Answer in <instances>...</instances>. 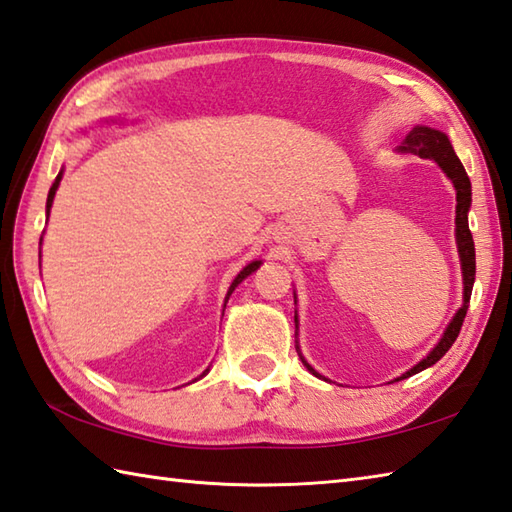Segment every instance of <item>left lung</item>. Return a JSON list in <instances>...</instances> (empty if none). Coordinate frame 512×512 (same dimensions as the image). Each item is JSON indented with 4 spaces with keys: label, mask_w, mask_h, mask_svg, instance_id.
<instances>
[{
    "label": "left lung",
    "mask_w": 512,
    "mask_h": 512,
    "mask_svg": "<svg viewBox=\"0 0 512 512\" xmlns=\"http://www.w3.org/2000/svg\"><path fill=\"white\" fill-rule=\"evenodd\" d=\"M398 152L402 154H417L420 159H431L437 165H440L442 172L451 179L455 192H457V205H455V243H457V254H460V263H462V280H464V302L462 307L457 309V314L453 316V320L448 322V327L444 331V336L440 338V342L429 351V356L422 358L420 362L411 367L406 373H402L400 378H395L393 382H400L404 378H411V375L420 373L424 369L433 367V364L440 360L444 353L453 347V342L460 336L462 322L466 318V309H468V300H471V291H473V283H475V243H473V234L468 229V210H471V181H468V174L464 170L462 161L457 159V154L453 150L451 141L444 132L429 128V125H415V128L406 134V139L402 141V145L398 148ZM296 320V336H298V314L294 316ZM296 351L302 360V364L309 369V373H314L316 378H322V375L311 367V364L305 360V356L300 353L298 340H296ZM327 380V378H322Z\"/></svg>",
    "instance_id": "obj_1"
}]
</instances>
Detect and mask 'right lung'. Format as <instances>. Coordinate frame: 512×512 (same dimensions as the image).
<instances>
[{
	"label": "right lung",
	"mask_w": 512,
	"mask_h": 512,
	"mask_svg": "<svg viewBox=\"0 0 512 512\" xmlns=\"http://www.w3.org/2000/svg\"><path fill=\"white\" fill-rule=\"evenodd\" d=\"M61 179H64V168L59 170V174H57V179H55V183H52V187H50V192H48V201H46V216H50V207H52V201H55V194H57V187H59V183H61ZM263 265V260H252V263L249 265H245L241 271H238V276L232 280V285H229V289H227V296H225V305H227V300H229V296H232V291L243 283V280L249 276V274H254V271ZM225 311V309H223ZM207 371L210 369H205L203 371V375H207ZM201 375V378H203ZM194 382V380H192Z\"/></svg>",
	"instance_id": "right-lung-1"
}]
</instances>
